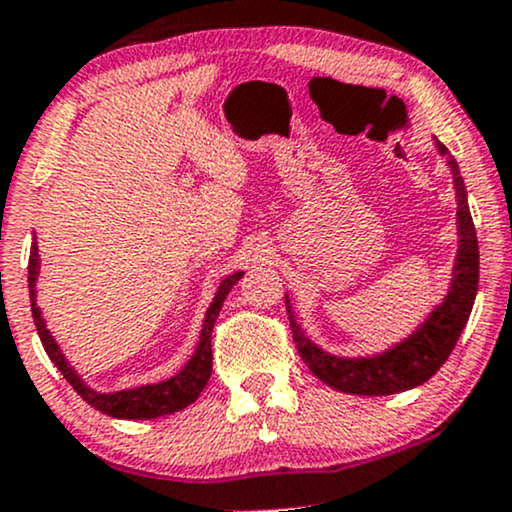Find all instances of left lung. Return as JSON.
Here are the masks:
<instances>
[{
	"label": "left lung",
	"instance_id": "8db88e82",
	"mask_svg": "<svg viewBox=\"0 0 512 512\" xmlns=\"http://www.w3.org/2000/svg\"><path fill=\"white\" fill-rule=\"evenodd\" d=\"M433 142H436L438 154L445 158V166L450 168L457 202V255L452 262L450 286L443 301L433 305L431 313L407 337L390 344L387 349L366 356H337L317 346L305 334L303 327L298 325L289 293H286V313L291 320L293 342H296L305 366L313 370V375H317L322 383L346 392V395L380 397L424 385L448 361L464 325H467L469 313H472L479 289V243L472 214H469L467 187H464L460 166L450 156L448 146L440 144L438 139Z\"/></svg>",
	"mask_w": 512,
	"mask_h": 512
}]
</instances>
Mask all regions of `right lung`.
I'll return each instance as SVG.
<instances>
[{"instance_id":"1","label":"right lung","mask_w":512,"mask_h":512,"mask_svg":"<svg viewBox=\"0 0 512 512\" xmlns=\"http://www.w3.org/2000/svg\"><path fill=\"white\" fill-rule=\"evenodd\" d=\"M40 274V255H38V243H31V257H28V296H31V313L35 330H38L40 342H43L45 354L50 356V361L55 363L57 370L67 378V383L84 397V402L91 404L93 409L103 411V414L115 416V419H158V416L173 414L190 407L192 402L199 397V392L204 390L211 378V330H214L216 317L221 313V305L226 301L228 291L238 284L240 276L245 272H233L226 279H221V284L216 286L214 298H211L207 315H204L202 332H199V342L195 346V354L187 358V363L178 373L170 375L166 380H158V383L149 385H137V387H125V390L115 392H98L91 385L84 383L76 370L69 366L67 356L62 354L60 344L55 342L48 325H45L43 313H40L38 303H35V284H38Z\"/></svg>"}]
</instances>
